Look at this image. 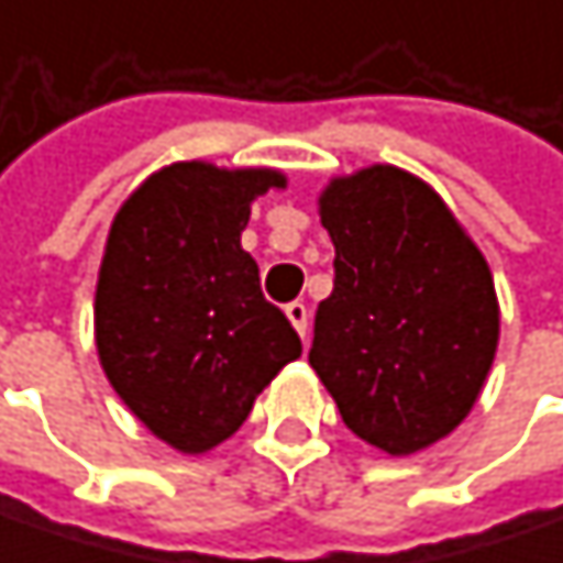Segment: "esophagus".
Masks as SVG:
<instances>
[{
    "label": "esophagus",
    "instance_id": "1",
    "mask_svg": "<svg viewBox=\"0 0 563 563\" xmlns=\"http://www.w3.org/2000/svg\"><path fill=\"white\" fill-rule=\"evenodd\" d=\"M285 314H288V320L295 323V330H298L301 336H308V305H305V301H291V305L285 308Z\"/></svg>",
    "mask_w": 563,
    "mask_h": 563
}]
</instances>
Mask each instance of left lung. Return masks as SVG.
<instances>
[{
    "label": "left lung",
    "mask_w": 563,
    "mask_h": 563,
    "mask_svg": "<svg viewBox=\"0 0 563 563\" xmlns=\"http://www.w3.org/2000/svg\"><path fill=\"white\" fill-rule=\"evenodd\" d=\"M320 223L336 255L308 363L356 438L415 454L470 415L493 366L489 265L444 200L391 165L330 180Z\"/></svg>",
    "instance_id": "1"
}]
</instances>
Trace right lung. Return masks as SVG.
Returning <instances> with one entry per match:
<instances>
[{
  "label": "right lung",
  "mask_w": 563,
  "mask_h": 563,
  "mask_svg": "<svg viewBox=\"0 0 563 563\" xmlns=\"http://www.w3.org/2000/svg\"><path fill=\"white\" fill-rule=\"evenodd\" d=\"M285 177L177 162L115 213L97 282V350L129 411L180 454H203L249 418L301 336L258 288L240 246L249 203Z\"/></svg>",
  "instance_id": "obj_1"
}]
</instances>
